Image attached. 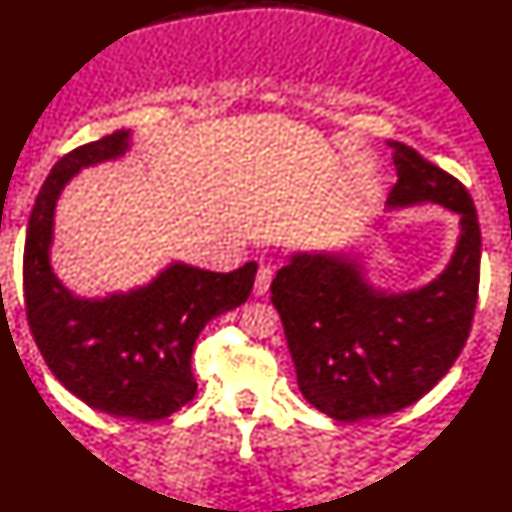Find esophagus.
Returning <instances> with one entry per match:
<instances>
[{
    "mask_svg": "<svg viewBox=\"0 0 512 512\" xmlns=\"http://www.w3.org/2000/svg\"><path fill=\"white\" fill-rule=\"evenodd\" d=\"M271 278H274V269H271L269 264H262L260 271H257V278H255V295L257 297H262V295L269 293Z\"/></svg>",
    "mask_w": 512,
    "mask_h": 512,
    "instance_id": "esophagus-1",
    "label": "esophagus"
}]
</instances>
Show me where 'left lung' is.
I'll use <instances>...</instances> for the list:
<instances>
[{"label": "left lung", "instance_id": "left-lung-1", "mask_svg": "<svg viewBox=\"0 0 512 512\" xmlns=\"http://www.w3.org/2000/svg\"><path fill=\"white\" fill-rule=\"evenodd\" d=\"M399 181L385 210L432 203L458 215V238L442 274L411 290L368 281L359 248L290 252L271 281L293 357L297 387L321 413L345 423L390 416L428 394L468 340L480 283V224L461 181L390 141ZM390 217H375L366 241Z\"/></svg>", "mask_w": 512, "mask_h": 512}]
</instances>
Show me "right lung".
<instances>
[{
	"mask_svg": "<svg viewBox=\"0 0 512 512\" xmlns=\"http://www.w3.org/2000/svg\"><path fill=\"white\" fill-rule=\"evenodd\" d=\"M129 151L132 132L118 129L54 165L28 222L23 288L32 338L58 383L96 411L148 423L193 399L198 333L248 300L257 264L219 274L170 262L144 286L103 297H80L63 286L51 267L58 198L82 170Z\"/></svg>",
	"mask_w": 512,
	"mask_h": 512,
	"instance_id": "right-lung-1",
	"label": "right lung"
}]
</instances>
